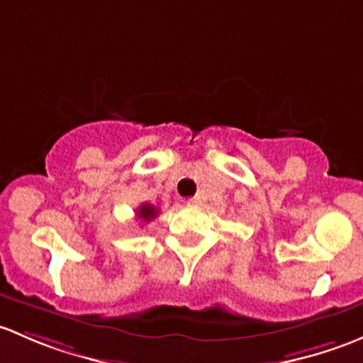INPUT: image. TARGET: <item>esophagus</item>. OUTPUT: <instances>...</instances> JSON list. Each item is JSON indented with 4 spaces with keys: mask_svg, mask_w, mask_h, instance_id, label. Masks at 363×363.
Listing matches in <instances>:
<instances>
[{
    "mask_svg": "<svg viewBox=\"0 0 363 363\" xmlns=\"http://www.w3.org/2000/svg\"><path fill=\"white\" fill-rule=\"evenodd\" d=\"M186 203H189L190 206H201V204H203V197H201V196L189 197V201H186Z\"/></svg>",
    "mask_w": 363,
    "mask_h": 363,
    "instance_id": "34e87169",
    "label": "esophagus"
}]
</instances>
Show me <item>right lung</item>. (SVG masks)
<instances>
[{
    "label": "right lung",
    "mask_w": 363,
    "mask_h": 363,
    "mask_svg": "<svg viewBox=\"0 0 363 363\" xmlns=\"http://www.w3.org/2000/svg\"><path fill=\"white\" fill-rule=\"evenodd\" d=\"M157 215H159V208H155L154 204L150 203L141 204V206L136 209V218L141 220V222H150V220H155Z\"/></svg>",
    "instance_id": "1"
}]
</instances>
